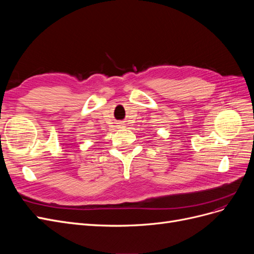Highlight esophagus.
Instances as JSON below:
<instances>
[{"instance_id":"obj_1","label":"esophagus","mask_w":254,"mask_h":254,"mask_svg":"<svg viewBox=\"0 0 254 254\" xmlns=\"http://www.w3.org/2000/svg\"><path fill=\"white\" fill-rule=\"evenodd\" d=\"M120 126H121V125H120Z\"/></svg>"}]
</instances>
